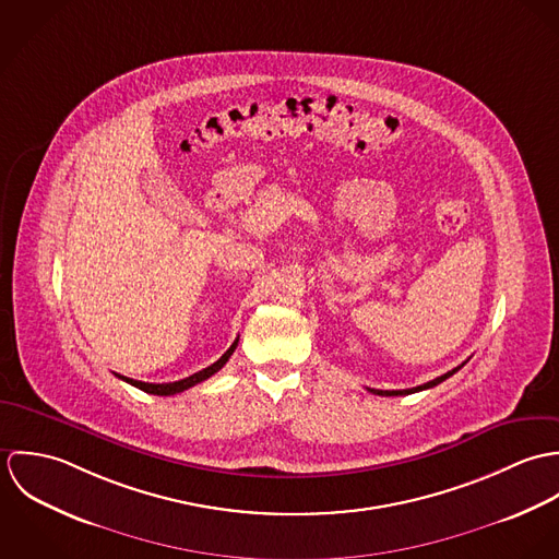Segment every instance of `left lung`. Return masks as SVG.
<instances>
[{
  "label": "left lung",
  "mask_w": 559,
  "mask_h": 559,
  "mask_svg": "<svg viewBox=\"0 0 559 559\" xmlns=\"http://www.w3.org/2000/svg\"><path fill=\"white\" fill-rule=\"evenodd\" d=\"M461 368H463V364H461L459 368H454V370H450V372H445V374H441V377H437V379H432V381H428V383H424V385L411 388V390H370V388H368V392H372V394H377V396H408V394H415V392H421V390H430V388L443 383L445 379H450V377H452L454 372H459Z\"/></svg>",
  "instance_id": "obj_1"
}]
</instances>
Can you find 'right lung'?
Here are the masks:
<instances>
[{
    "instance_id": "add662e5",
    "label": "right lung",
    "mask_w": 559,
    "mask_h": 559,
    "mask_svg": "<svg viewBox=\"0 0 559 559\" xmlns=\"http://www.w3.org/2000/svg\"><path fill=\"white\" fill-rule=\"evenodd\" d=\"M237 344H239V337L233 342V346L215 361V364H211L209 368H204V370H200V372H195V374H191V377H187V379H180V381H174V383H144V381H133V379H127V377H120V374H116L118 379H122V381H127V383H131L133 388H138V390H142V392H146V394H155V396H174V394H180V392H185V390H189V388H193V385H198V383H202V381H206L209 377H213L215 372H219L224 366H226V361L233 357V353H235V348H237Z\"/></svg>"
}]
</instances>
